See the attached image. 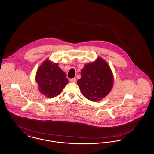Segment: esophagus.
<instances>
[{"label": "esophagus", "mask_w": 154, "mask_h": 154, "mask_svg": "<svg viewBox=\"0 0 154 154\" xmlns=\"http://www.w3.org/2000/svg\"><path fill=\"white\" fill-rule=\"evenodd\" d=\"M76 81H77L76 78H73V79H70V81L71 82H75Z\"/></svg>", "instance_id": "1"}]
</instances>
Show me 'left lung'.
I'll list each match as a JSON object with an SVG mask.
<instances>
[{
  "label": "left lung",
  "mask_w": 154,
  "mask_h": 154,
  "mask_svg": "<svg viewBox=\"0 0 154 154\" xmlns=\"http://www.w3.org/2000/svg\"><path fill=\"white\" fill-rule=\"evenodd\" d=\"M113 81L110 67L103 59L98 58L95 62L85 65L77 83L87 99L97 101L110 93Z\"/></svg>",
  "instance_id": "8db88e82"
}]
</instances>
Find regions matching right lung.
I'll list each match as a JSON object with an SVG mask.
<instances>
[{
    "label": "right lung",
    "instance_id": "1",
    "mask_svg": "<svg viewBox=\"0 0 154 154\" xmlns=\"http://www.w3.org/2000/svg\"><path fill=\"white\" fill-rule=\"evenodd\" d=\"M36 81L41 93L49 98L59 95L69 82L66 74L59 67L58 63L48 60L39 67Z\"/></svg>",
    "mask_w": 154,
    "mask_h": 154
}]
</instances>
